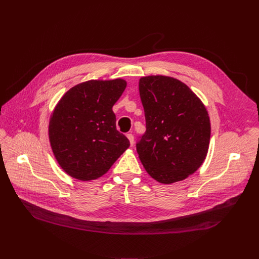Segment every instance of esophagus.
Segmentation results:
<instances>
[{"label": "esophagus", "instance_id": "1", "mask_svg": "<svg viewBox=\"0 0 259 259\" xmlns=\"http://www.w3.org/2000/svg\"><path fill=\"white\" fill-rule=\"evenodd\" d=\"M127 137H128L129 141H130L131 146H133V144H134V136H133V134H132V133H128V134H127Z\"/></svg>", "mask_w": 259, "mask_h": 259}]
</instances>
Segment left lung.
Masks as SVG:
<instances>
[{
  "instance_id": "left-lung-1",
  "label": "left lung",
  "mask_w": 259,
  "mask_h": 259,
  "mask_svg": "<svg viewBox=\"0 0 259 259\" xmlns=\"http://www.w3.org/2000/svg\"><path fill=\"white\" fill-rule=\"evenodd\" d=\"M146 130L136 151L161 183L186 179L203 164L210 141V120L197 95L182 82L165 76L139 80Z\"/></svg>"
}]
</instances>
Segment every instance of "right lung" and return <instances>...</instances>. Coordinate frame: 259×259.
<instances>
[{
    "label": "right lung",
    "instance_id": "right-lung-1",
    "mask_svg": "<svg viewBox=\"0 0 259 259\" xmlns=\"http://www.w3.org/2000/svg\"><path fill=\"white\" fill-rule=\"evenodd\" d=\"M126 85L121 79L84 82L56 105L49 139L58 164L71 177L86 181L102 176L129 147L113 112Z\"/></svg>",
    "mask_w": 259,
    "mask_h": 259
}]
</instances>
